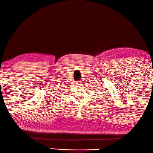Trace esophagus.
I'll return each instance as SVG.
<instances>
[{
	"mask_svg": "<svg viewBox=\"0 0 153 153\" xmlns=\"http://www.w3.org/2000/svg\"><path fill=\"white\" fill-rule=\"evenodd\" d=\"M78 84H79V83H78Z\"/></svg>",
	"mask_w": 153,
	"mask_h": 153,
	"instance_id": "obj_1",
	"label": "esophagus"
}]
</instances>
